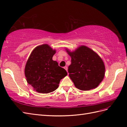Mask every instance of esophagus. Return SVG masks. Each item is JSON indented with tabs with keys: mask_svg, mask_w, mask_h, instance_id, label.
Masks as SVG:
<instances>
[{
	"mask_svg": "<svg viewBox=\"0 0 127 127\" xmlns=\"http://www.w3.org/2000/svg\"><path fill=\"white\" fill-rule=\"evenodd\" d=\"M64 68L67 72V66H64Z\"/></svg>",
	"mask_w": 127,
	"mask_h": 127,
	"instance_id": "1",
	"label": "esophagus"
}]
</instances>
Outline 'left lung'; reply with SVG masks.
Wrapping results in <instances>:
<instances>
[{
  "label": "left lung",
  "mask_w": 127,
  "mask_h": 127,
  "mask_svg": "<svg viewBox=\"0 0 127 127\" xmlns=\"http://www.w3.org/2000/svg\"><path fill=\"white\" fill-rule=\"evenodd\" d=\"M66 50L71 57V64L68 67L69 77L75 87L84 91L96 88L105 75V68L102 59L85 46L72 52Z\"/></svg>",
  "instance_id": "8db88e82"
}]
</instances>
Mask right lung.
Wrapping results in <instances>:
<instances>
[{"instance_id": "add662e5", "label": "right lung", "mask_w": 127, "mask_h": 127, "mask_svg": "<svg viewBox=\"0 0 127 127\" xmlns=\"http://www.w3.org/2000/svg\"><path fill=\"white\" fill-rule=\"evenodd\" d=\"M56 53L47 44L38 46L33 50L25 65L27 81L40 93L53 92L59 87L62 79L67 75L64 68L52 58Z\"/></svg>"}]
</instances>
